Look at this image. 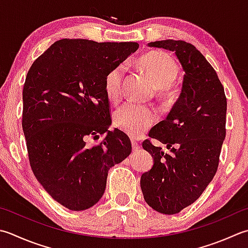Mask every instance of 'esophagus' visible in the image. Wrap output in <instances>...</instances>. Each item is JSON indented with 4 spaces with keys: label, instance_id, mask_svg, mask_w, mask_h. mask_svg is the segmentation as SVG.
<instances>
[{
    "label": "esophagus",
    "instance_id": "1",
    "mask_svg": "<svg viewBox=\"0 0 248 248\" xmlns=\"http://www.w3.org/2000/svg\"><path fill=\"white\" fill-rule=\"evenodd\" d=\"M131 144H132V150H133V152H138V150L140 149V146H139L138 142H135L134 140H131Z\"/></svg>",
    "mask_w": 248,
    "mask_h": 248
}]
</instances>
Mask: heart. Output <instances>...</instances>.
I'll list each match as a JSON object with an SVG mask.
<instances>
[{"instance_id": "1", "label": "heart", "mask_w": 248, "mask_h": 248, "mask_svg": "<svg viewBox=\"0 0 248 248\" xmlns=\"http://www.w3.org/2000/svg\"><path fill=\"white\" fill-rule=\"evenodd\" d=\"M138 64L160 89L162 95L171 96L173 94L172 84L177 78L179 67L169 53L159 50L150 51L140 58ZM124 73V65L119 64L110 69L104 78L106 98L113 103L118 102L123 94ZM155 119L156 116L153 109L134 103L124 104L114 114L116 127L132 138L140 137L146 132Z\"/></svg>"}]
</instances>
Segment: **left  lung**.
<instances>
[{
	"label": "left lung",
	"instance_id": "8db88e82",
	"mask_svg": "<svg viewBox=\"0 0 248 248\" xmlns=\"http://www.w3.org/2000/svg\"><path fill=\"white\" fill-rule=\"evenodd\" d=\"M148 46L175 52L185 72L181 95L148 134L170 153L149 140L143 142L154 158L153 168L140 176L145 201L155 211L173 215L200 198L215 176L226 138L227 99L215 70L191 44L166 40Z\"/></svg>",
	"mask_w": 248,
	"mask_h": 248
}]
</instances>
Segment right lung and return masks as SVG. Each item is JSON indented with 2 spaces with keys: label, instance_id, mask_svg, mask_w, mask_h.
I'll return each mask as SVG.
<instances>
[{
  "label": "right lung",
  "instance_id": "1",
  "mask_svg": "<svg viewBox=\"0 0 248 248\" xmlns=\"http://www.w3.org/2000/svg\"><path fill=\"white\" fill-rule=\"evenodd\" d=\"M133 42L60 40L33 62L22 90V129L34 175L71 211L93 206L108 170L131 154L119 129L109 131L104 78L138 50ZM105 139L90 148L88 137Z\"/></svg>",
  "mask_w": 248,
  "mask_h": 248
}]
</instances>
